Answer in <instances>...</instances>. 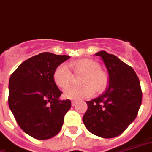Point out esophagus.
<instances>
[{
  "label": "esophagus",
  "instance_id": "esophagus-1",
  "mask_svg": "<svg viewBox=\"0 0 152 152\" xmlns=\"http://www.w3.org/2000/svg\"><path fill=\"white\" fill-rule=\"evenodd\" d=\"M76 104H77V101H75V100H73V101L71 102L72 106H75V105H76Z\"/></svg>",
  "mask_w": 152,
  "mask_h": 152
}]
</instances>
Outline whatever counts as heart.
<instances>
[{"instance_id": "1", "label": "heart", "mask_w": 152, "mask_h": 152, "mask_svg": "<svg viewBox=\"0 0 152 152\" xmlns=\"http://www.w3.org/2000/svg\"><path fill=\"white\" fill-rule=\"evenodd\" d=\"M75 73H83L84 76L81 87H69L63 93L65 99L72 100L89 98L97 91H102L108 83V77L104 72L99 69L98 63L91 59H80L69 63ZM53 81L61 89L68 87L71 82V72L65 65L57 66L53 73Z\"/></svg>"}]
</instances>
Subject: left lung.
<instances>
[{
  "label": "left lung",
  "instance_id": "1",
  "mask_svg": "<svg viewBox=\"0 0 152 152\" xmlns=\"http://www.w3.org/2000/svg\"><path fill=\"white\" fill-rule=\"evenodd\" d=\"M101 57L108 73V87L104 93L87 101L83 123L93 134L111 138L122 134L134 121L142 104L140 82L134 70L117 56L105 51Z\"/></svg>",
  "mask_w": 152,
  "mask_h": 152
}]
</instances>
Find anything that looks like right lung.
Masks as SVG:
<instances>
[{"mask_svg":"<svg viewBox=\"0 0 152 152\" xmlns=\"http://www.w3.org/2000/svg\"><path fill=\"white\" fill-rule=\"evenodd\" d=\"M69 57L39 53L23 61L11 75L9 106L20 128L32 138L48 139L62 127L71 102L59 99L62 92L53 81V73Z\"/></svg>","mask_w":152,"mask_h":152,"instance_id":"right-lung-1","label":"right lung"}]
</instances>
